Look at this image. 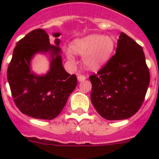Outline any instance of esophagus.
Listing matches in <instances>:
<instances>
[{
	"instance_id": "obj_1",
	"label": "esophagus",
	"mask_w": 159,
	"mask_h": 159,
	"mask_svg": "<svg viewBox=\"0 0 159 159\" xmlns=\"http://www.w3.org/2000/svg\"><path fill=\"white\" fill-rule=\"evenodd\" d=\"M77 79H78L79 81H84L85 80L87 79V77L85 76V75H78V76H77Z\"/></svg>"
}]
</instances>
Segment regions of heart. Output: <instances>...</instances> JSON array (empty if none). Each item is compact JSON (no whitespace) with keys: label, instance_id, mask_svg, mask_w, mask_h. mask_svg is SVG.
I'll return each mask as SVG.
<instances>
[{"label":"heart","instance_id":"heart-1","mask_svg":"<svg viewBox=\"0 0 159 159\" xmlns=\"http://www.w3.org/2000/svg\"><path fill=\"white\" fill-rule=\"evenodd\" d=\"M115 46L116 41L112 36L92 34L74 40L71 49L76 54L84 56V63L88 69L97 70L107 62ZM67 57L71 62L74 61L71 51L67 52Z\"/></svg>","mask_w":159,"mask_h":159}]
</instances>
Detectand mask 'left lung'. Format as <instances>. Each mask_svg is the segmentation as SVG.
I'll list each match as a JSON object with an SVG mask.
<instances>
[{"mask_svg":"<svg viewBox=\"0 0 159 159\" xmlns=\"http://www.w3.org/2000/svg\"><path fill=\"white\" fill-rule=\"evenodd\" d=\"M89 79L91 100L102 118L122 120L131 117L141 107L150 84L143 48L121 32L116 54Z\"/></svg>","mask_w":159,"mask_h":159,"instance_id":"1","label":"left lung"}]
</instances>
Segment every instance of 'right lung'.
Listing matches in <instances>:
<instances>
[{
  "instance_id": "obj_1",
  "label": "right lung",
  "mask_w": 159,
  "mask_h": 159,
  "mask_svg": "<svg viewBox=\"0 0 159 159\" xmlns=\"http://www.w3.org/2000/svg\"><path fill=\"white\" fill-rule=\"evenodd\" d=\"M59 37L60 33H54ZM49 42L43 29H35L16 43L7 71V78L14 102L20 111L38 119H55L62 111L68 96L77 85L75 75H70L62 65L59 44ZM51 54V67L44 76L30 71V61L37 52Z\"/></svg>"
}]
</instances>
